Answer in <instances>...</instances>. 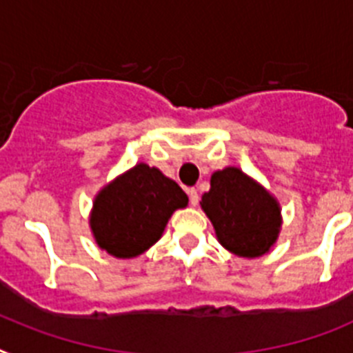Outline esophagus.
<instances>
[{
    "label": "esophagus",
    "mask_w": 353,
    "mask_h": 353,
    "mask_svg": "<svg viewBox=\"0 0 353 353\" xmlns=\"http://www.w3.org/2000/svg\"><path fill=\"white\" fill-rule=\"evenodd\" d=\"M188 197H190V204L192 206H197L199 204V192L195 188H188Z\"/></svg>",
    "instance_id": "obj_1"
}]
</instances>
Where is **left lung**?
Wrapping results in <instances>:
<instances>
[{"mask_svg":"<svg viewBox=\"0 0 353 353\" xmlns=\"http://www.w3.org/2000/svg\"><path fill=\"white\" fill-rule=\"evenodd\" d=\"M210 183L201 208L213 223L220 245L247 259L268 254L283 225L277 199L238 167L216 170Z\"/></svg>","mask_w":353,"mask_h":353,"instance_id":"obj_1","label":"left lung"}]
</instances>
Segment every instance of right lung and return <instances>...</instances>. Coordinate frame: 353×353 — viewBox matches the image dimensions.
<instances>
[{
  "label": "right lung",
  "mask_w": 353,
  "mask_h": 353,
  "mask_svg": "<svg viewBox=\"0 0 353 353\" xmlns=\"http://www.w3.org/2000/svg\"><path fill=\"white\" fill-rule=\"evenodd\" d=\"M186 206L188 195L176 181L137 163L97 192L88 223L101 250L131 259L151 249L174 211Z\"/></svg>",
  "instance_id": "1"
}]
</instances>
